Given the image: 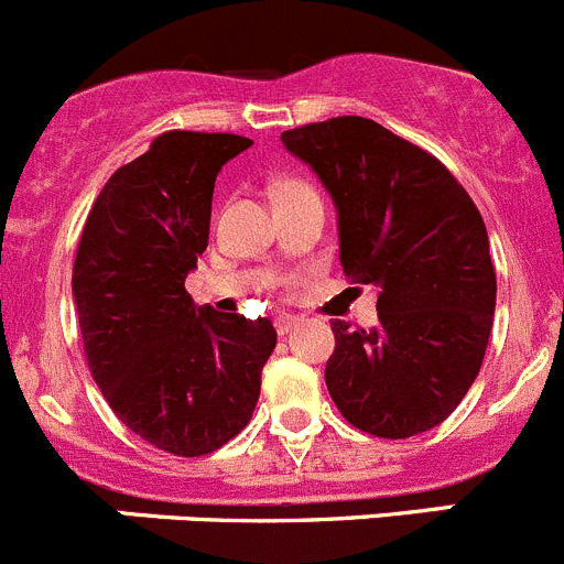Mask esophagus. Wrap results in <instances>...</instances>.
<instances>
[{
    "label": "esophagus",
    "mask_w": 564,
    "mask_h": 564,
    "mask_svg": "<svg viewBox=\"0 0 564 564\" xmlns=\"http://www.w3.org/2000/svg\"><path fill=\"white\" fill-rule=\"evenodd\" d=\"M294 325H297V317H294V314H278V317H275V328H278V334H281V336L289 334Z\"/></svg>",
    "instance_id": "esophagus-1"
}]
</instances>
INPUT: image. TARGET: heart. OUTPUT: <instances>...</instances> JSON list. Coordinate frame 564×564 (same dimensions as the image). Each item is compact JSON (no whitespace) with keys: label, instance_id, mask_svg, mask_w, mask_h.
<instances>
[{"label":"heart","instance_id":"heart-1","mask_svg":"<svg viewBox=\"0 0 564 564\" xmlns=\"http://www.w3.org/2000/svg\"><path fill=\"white\" fill-rule=\"evenodd\" d=\"M292 186H303V183H294V181H292V183H283L281 188H292Z\"/></svg>","mask_w":564,"mask_h":564}]
</instances>
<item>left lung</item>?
<instances>
[{
	"instance_id": "left-lung-1",
	"label": "left lung",
	"mask_w": 564,
	"mask_h": 564,
	"mask_svg": "<svg viewBox=\"0 0 564 564\" xmlns=\"http://www.w3.org/2000/svg\"><path fill=\"white\" fill-rule=\"evenodd\" d=\"M336 205L347 278L378 289V325L330 323L325 383L347 423L387 440L448 417L481 370L496 267L470 194L434 155L365 116L281 133Z\"/></svg>"
}]
</instances>
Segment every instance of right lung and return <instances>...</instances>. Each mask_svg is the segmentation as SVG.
<instances>
[{"instance_id":"right-lung-1","label":"right lung","mask_w":564,"mask_h":564,"mask_svg":"<svg viewBox=\"0 0 564 564\" xmlns=\"http://www.w3.org/2000/svg\"><path fill=\"white\" fill-rule=\"evenodd\" d=\"M252 141L170 130L99 192L75 258L88 367L130 431L175 456L223 448L252 417L278 334L267 317L197 306L186 275L208 247L210 197Z\"/></svg>"}]
</instances>
